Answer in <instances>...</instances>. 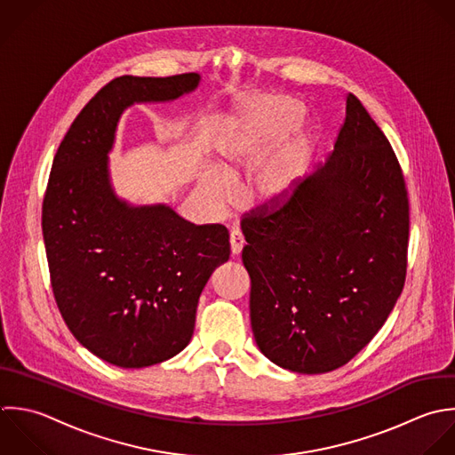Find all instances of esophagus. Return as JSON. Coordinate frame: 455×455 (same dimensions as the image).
<instances>
[{
  "label": "esophagus",
  "instance_id": "obj_1",
  "mask_svg": "<svg viewBox=\"0 0 455 455\" xmlns=\"http://www.w3.org/2000/svg\"><path fill=\"white\" fill-rule=\"evenodd\" d=\"M243 246H244L243 234H241L237 228L230 230V248H232V255L237 257V255L243 251Z\"/></svg>",
  "mask_w": 455,
  "mask_h": 455
}]
</instances>
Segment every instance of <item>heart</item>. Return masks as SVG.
<instances>
[{"mask_svg": "<svg viewBox=\"0 0 455 455\" xmlns=\"http://www.w3.org/2000/svg\"><path fill=\"white\" fill-rule=\"evenodd\" d=\"M301 115V104L283 93H262L244 102L214 141L216 168H205L198 177V191L207 204L218 209L227 205L232 198L230 182L253 170L250 196L255 205L278 207L289 202L308 172L317 140L312 127H293Z\"/></svg>", "mask_w": 455, "mask_h": 455, "instance_id": "obj_1", "label": "heart"}]
</instances>
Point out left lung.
Returning a JSON list of instances; mask_svg holds the SVG:
<instances>
[{"mask_svg":"<svg viewBox=\"0 0 455 455\" xmlns=\"http://www.w3.org/2000/svg\"><path fill=\"white\" fill-rule=\"evenodd\" d=\"M241 228L251 330L267 360L324 374L376 337L404 287L410 204L392 145L356 95L326 164Z\"/></svg>","mask_w":455,"mask_h":455,"instance_id":"obj_1","label":"left lung"}]
</instances>
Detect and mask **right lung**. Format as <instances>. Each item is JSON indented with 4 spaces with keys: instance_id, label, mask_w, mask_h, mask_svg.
I'll list each match as a JSON object with an SVG mask.
<instances>
[{
    "instance_id": "1",
    "label": "right lung",
    "mask_w": 455,
    "mask_h": 455,
    "mask_svg": "<svg viewBox=\"0 0 455 455\" xmlns=\"http://www.w3.org/2000/svg\"><path fill=\"white\" fill-rule=\"evenodd\" d=\"M200 74L122 76L72 122L52 161L42 234L60 314L97 358L143 369L191 340L198 298L230 257L223 225H195L166 204L132 205L111 184L108 154L122 113L191 93Z\"/></svg>"
}]
</instances>
